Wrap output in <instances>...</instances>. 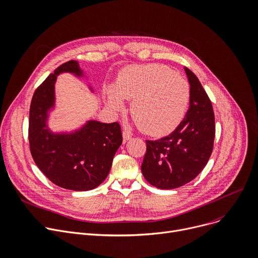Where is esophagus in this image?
Segmentation results:
<instances>
[{
  "instance_id": "obj_1",
  "label": "esophagus",
  "mask_w": 258,
  "mask_h": 258,
  "mask_svg": "<svg viewBox=\"0 0 258 258\" xmlns=\"http://www.w3.org/2000/svg\"><path fill=\"white\" fill-rule=\"evenodd\" d=\"M122 137H123V142L125 143L126 141H128V140L132 138V135H131L127 131L124 130V131L122 132Z\"/></svg>"
}]
</instances>
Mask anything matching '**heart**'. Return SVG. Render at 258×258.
I'll list each match as a JSON object with an SVG mask.
<instances>
[{
    "label": "heart",
    "mask_w": 258,
    "mask_h": 258,
    "mask_svg": "<svg viewBox=\"0 0 258 258\" xmlns=\"http://www.w3.org/2000/svg\"><path fill=\"white\" fill-rule=\"evenodd\" d=\"M110 109H122V99L132 100L130 112L136 123L151 136H165L184 119L191 100V88L179 75L161 64L125 68L113 88L106 92Z\"/></svg>",
    "instance_id": "b5f03b06"
}]
</instances>
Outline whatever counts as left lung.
Wrapping results in <instances>:
<instances>
[{"label":"left lung","mask_w":258,"mask_h":258,"mask_svg":"<svg viewBox=\"0 0 258 258\" xmlns=\"http://www.w3.org/2000/svg\"><path fill=\"white\" fill-rule=\"evenodd\" d=\"M191 88L190 107L179 126L159 140H146L141 166L145 179L162 190L193 180L208 164L214 147L215 115L198 78L184 67Z\"/></svg>","instance_id":"obj_1"}]
</instances>
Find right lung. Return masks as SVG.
<instances>
[{"instance_id": "obj_1", "label": "right lung", "mask_w": 258, "mask_h": 258, "mask_svg": "<svg viewBox=\"0 0 258 258\" xmlns=\"http://www.w3.org/2000/svg\"><path fill=\"white\" fill-rule=\"evenodd\" d=\"M63 73L85 77L78 61H68L34 92L29 118L30 150L34 162L51 182L67 190L89 191L107 178L122 143V134L118 122L96 120H88L71 133H54L48 128L49 112L56 101L55 83ZM89 89L93 92L91 86Z\"/></svg>"}]
</instances>
